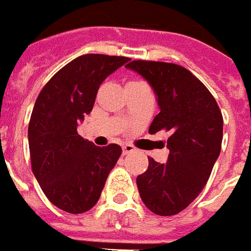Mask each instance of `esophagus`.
Returning <instances> with one entry per match:
<instances>
[{
  "label": "esophagus",
  "instance_id": "1",
  "mask_svg": "<svg viewBox=\"0 0 251 251\" xmlns=\"http://www.w3.org/2000/svg\"><path fill=\"white\" fill-rule=\"evenodd\" d=\"M122 151H124V154H129V152H133L134 147L132 146V144L126 143V144H124V147H122Z\"/></svg>",
  "mask_w": 251,
  "mask_h": 251
}]
</instances>
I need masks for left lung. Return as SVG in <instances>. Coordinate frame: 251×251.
<instances>
[{
  "mask_svg": "<svg viewBox=\"0 0 251 251\" xmlns=\"http://www.w3.org/2000/svg\"><path fill=\"white\" fill-rule=\"evenodd\" d=\"M127 69L144 77L157 96L160 112L151 134L167 130L168 161L149 158V168L136 179L146 207L169 217L185 210L211 175L221 152L224 119L215 99L183 66L155 61H132Z\"/></svg>",
  "mask_w": 251,
  "mask_h": 251,
  "instance_id": "left-lung-1",
  "label": "left lung"
}]
</instances>
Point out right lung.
Here are the masks:
<instances>
[{
	"instance_id": "1",
	"label": "right lung",
	"mask_w": 251,
	"mask_h": 251,
	"mask_svg": "<svg viewBox=\"0 0 251 251\" xmlns=\"http://www.w3.org/2000/svg\"><path fill=\"white\" fill-rule=\"evenodd\" d=\"M129 61L86 54L59 69L40 91L29 122L31 171L51 203L71 214L93 208L122 149L97 147L77 134L100 84Z\"/></svg>"
}]
</instances>
